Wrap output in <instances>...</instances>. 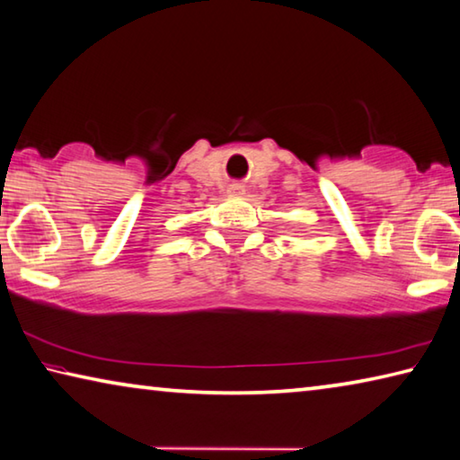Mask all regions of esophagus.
<instances>
[{"mask_svg":"<svg viewBox=\"0 0 460 460\" xmlns=\"http://www.w3.org/2000/svg\"><path fill=\"white\" fill-rule=\"evenodd\" d=\"M228 193H232V195H243V193H244V185H243V183H232V185L228 187Z\"/></svg>","mask_w":460,"mask_h":460,"instance_id":"esophagus-1","label":"esophagus"}]
</instances>
